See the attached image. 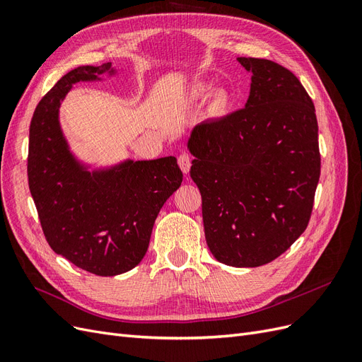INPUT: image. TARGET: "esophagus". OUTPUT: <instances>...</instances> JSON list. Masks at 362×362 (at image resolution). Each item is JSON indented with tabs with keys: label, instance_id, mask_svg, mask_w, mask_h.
<instances>
[{
	"label": "esophagus",
	"instance_id": "esophagus-1",
	"mask_svg": "<svg viewBox=\"0 0 362 362\" xmlns=\"http://www.w3.org/2000/svg\"><path fill=\"white\" fill-rule=\"evenodd\" d=\"M178 166L181 168V170H182L184 173H189L190 166H192L190 157H189L187 154H181V156L178 157Z\"/></svg>",
	"mask_w": 362,
	"mask_h": 362
}]
</instances>
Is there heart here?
Returning a JSON list of instances; mask_svg holds the SVG:
<instances>
[{"mask_svg":"<svg viewBox=\"0 0 362 362\" xmlns=\"http://www.w3.org/2000/svg\"><path fill=\"white\" fill-rule=\"evenodd\" d=\"M194 92H196V95L205 96L206 95V87L205 86H198V87H196ZM225 108H226V98H225V95L223 93H216L213 96L211 103H210V110L213 113H222Z\"/></svg>","mask_w":362,"mask_h":362,"instance_id":"obj_1","label":"heart"}]
</instances>
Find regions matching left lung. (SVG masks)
Listing matches in <instances>:
<instances>
[{
  "mask_svg": "<svg viewBox=\"0 0 362 362\" xmlns=\"http://www.w3.org/2000/svg\"><path fill=\"white\" fill-rule=\"evenodd\" d=\"M252 72L246 107L196 125L190 177L202 196L206 245L217 261L258 267L308 226L320 178L319 127L291 71L238 57Z\"/></svg>",
  "mask_w": 362,
  "mask_h": 362,
  "instance_id": "left-lung-1",
  "label": "left lung"
}]
</instances>
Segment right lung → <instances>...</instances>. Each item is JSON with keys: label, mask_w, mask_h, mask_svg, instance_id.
Instances as JSON below:
<instances>
[{"label": "right lung", "mask_w": 362, "mask_h": 362, "mask_svg": "<svg viewBox=\"0 0 362 362\" xmlns=\"http://www.w3.org/2000/svg\"><path fill=\"white\" fill-rule=\"evenodd\" d=\"M113 74L112 63L80 66L39 101L30 124L27 173L43 235L56 254L98 276H115L145 257L156 218L182 182L177 158L125 161L86 170L69 152L59 107L72 84Z\"/></svg>", "instance_id": "right-lung-1"}]
</instances>
